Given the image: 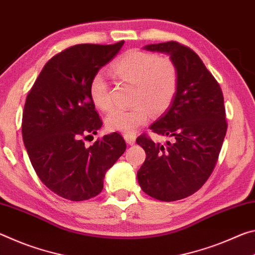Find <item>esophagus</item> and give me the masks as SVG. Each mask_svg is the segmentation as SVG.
Returning <instances> with one entry per match:
<instances>
[{
	"label": "esophagus",
	"instance_id": "1",
	"mask_svg": "<svg viewBox=\"0 0 255 255\" xmlns=\"http://www.w3.org/2000/svg\"><path fill=\"white\" fill-rule=\"evenodd\" d=\"M135 139H136V136L134 135V134H124V140L127 141V143H128V144H133V143H135Z\"/></svg>",
	"mask_w": 255,
	"mask_h": 255
}]
</instances>
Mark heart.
Here are the masks:
<instances>
[{"label": "heart", "instance_id": "b5f03b06", "mask_svg": "<svg viewBox=\"0 0 255 255\" xmlns=\"http://www.w3.org/2000/svg\"><path fill=\"white\" fill-rule=\"evenodd\" d=\"M121 80L135 85L134 107L112 111L105 120L106 128L113 132L133 133L148 122L149 110L160 114L170 106L178 86V71L169 58H160L153 53L132 49L124 53L112 65ZM89 96L100 111L112 107L110 87L103 73L91 78Z\"/></svg>", "mask_w": 255, "mask_h": 255}]
</instances>
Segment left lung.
<instances>
[{
  "instance_id": "1",
  "label": "left lung",
  "mask_w": 255,
  "mask_h": 255,
  "mask_svg": "<svg viewBox=\"0 0 255 255\" xmlns=\"http://www.w3.org/2000/svg\"><path fill=\"white\" fill-rule=\"evenodd\" d=\"M143 49L169 56L178 71V86L168 111L150 125V130L170 141L162 145L144 134L136 139L145 151L137 182L151 198L176 201L195 193L215 168L227 131L224 96L191 48L167 41Z\"/></svg>"
}]
</instances>
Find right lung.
<instances>
[{
    "mask_svg": "<svg viewBox=\"0 0 255 255\" xmlns=\"http://www.w3.org/2000/svg\"><path fill=\"white\" fill-rule=\"evenodd\" d=\"M123 44L64 49L45 64L27 96L21 128L29 159L40 181L71 201L98 195L106 172L127 149L115 132L88 148L83 142L103 125L89 96L91 78Z\"/></svg>",
    "mask_w": 255,
    "mask_h": 255,
    "instance_id": "1",
    "label": "right lung"
}]
</instances>
